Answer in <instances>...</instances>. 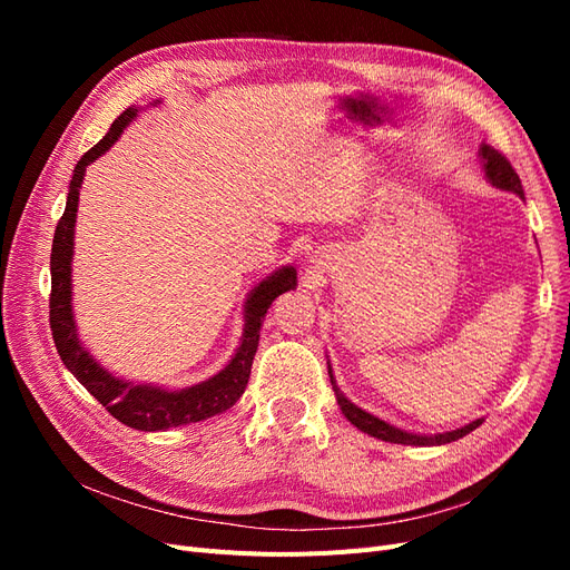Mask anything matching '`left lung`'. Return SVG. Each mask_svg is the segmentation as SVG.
I'll return each instance as SVG.
<instances>
[{
  "instance_id": "8db88e82",
  "label": "left lung",
  "mask_w": 570,
  "mask_h": 570,
  "mask_svg": "<svg viewBox=\"0 0 570 570\" xmlns=\"http://www.w3.org/2000/svg\"><path fill=\"white\" fill-rule=\"evenodd\" d=\"M480 159H482V168H485V178H488L494 187L507 189V193H513V195H519V197L523 199L521 178H519V174H515L513 166L509 164V159L504 157L502 151L490 147V145H482V147H480ZM327 375H331V383H333V390H335V396H337V404H340L344 416H347V421H350L352 425H356V428L361 430V433H368V435H373V438H377V440H383V442L413 444V446L446 444V442H454V440H459V438H463V435H469L471 430H475V428L482 423V419H478V421H473V423H469V425L450 430V433H440V435H413V433H406V430H402V428H394V425H390V423H385V421H381V419L371 416V413L364 411V409L354 406V404L347 400V396H344V394L340 392V387H337V383H335V377H333L331 366H327Z\"/></svg>"
}]
</instances>
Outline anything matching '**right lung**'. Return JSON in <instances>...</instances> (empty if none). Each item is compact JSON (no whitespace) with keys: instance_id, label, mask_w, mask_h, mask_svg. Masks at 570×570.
I'll use <instances>...</instances> for the list:
<instances>
[{"instance_id":"right-lung-1","label":"right lung","mask_w":570,"mask_h":570,"mask_svg":"<svg viewBox=\"0 0 570 570\" xmlns=\"http://www.w3.org/2000/svg\"><path fill=\"white\" fill-rule=\"evenodd\" d=\"M137 109H126L120 114L109 132L101 140L88 149L80 157L73 170L71 187H68V199L63 216L59 218V226L55 230V243H51V295H49V325L51 337H55L57 352L66 368L76 375V381L88 390L95 400L107 406L111 416L128 428L145 430H168L178 425L199 423L216 416L230 409L239 396H243L252 361L258 347V331H262L264 316L275 297L283 292L295 289L297 285V271L292 266H283L281 271L271 273L266 281L258 283L245 302V333L243 342L230 358V364L216 373L209 381L199 385L185 387V390H164L154 385H137L128 383L124 377L111 375L105 366H99L90 356V352L82 347L76 321H73V306H71V258H73V228H76V214H78V197L85 168L97 161L101 154L109 151V147L118 140L120 132L135 118Z\"/></svg>"}]
</instances>
